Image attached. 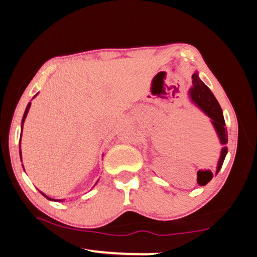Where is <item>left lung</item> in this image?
Wrapping results in <instances>:
<instances>
[{
	"instance_id": "8db88e82",
	"label": "left lung",
	"mask_w": 257,
	"mask_h": 257,
	"mask_svg": "<svg viewBox=\"0 0 257 257\" xmlns=\"http://www.w3.org/2000/svg\"><path fill=\"white\" fill-rule=\"evenodd\" d=\"M188 94L191 102H193L195 105L199 108V110L205 113L208 118L211 119V122L215 129L217 137L220 139L221 145H223L222 150H221L220 159L216 167L215 175H217L221 167H222L225 155L228 153V149L227 146H225V144L228 143V132H227V128H225L222 108H221L219 102L216 101L215 96L213 95L210 88H208V87L204 84L201 79H199L197 72H195L193 75V87L189 89ZM212 177H213V173L210 179L199 182V185L203 186L207 184V182L212 179Z\"/></svg>"
}]
</instances>
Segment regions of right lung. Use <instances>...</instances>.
Instances as JSON below:
<instances>
[{
  "label": "right lung",
  "mask_w": 257,
  "mask_h": 257,
  "mask_svg": "<svg viewBox=\"0 0 257 257\" xmlns=\"http://www.w3.org/2000/svg\"><path fill=\"white\" fill-rule=\"evenodd\" d=\"M37 95V94H36ZM36 95H35V96H36ZM34 96V97H35ZM30 104H32V103H28V105H27V107H26V111H25V113H24V116H23V121H21V133H23V128H24V122H25V119H26V116H27V114H28V111H29V107H30ZM21 135V134H20ZM20 143H21V136H20ZM19 149H20V146H19ZM20 160H21V149H20ZM96 184H97V182H96ZM96 184H95V185H96ZM41 193H42V191H41ZM42 195H43V196H45L47 199H50V201H54V199L53 198H50L49 196H46V195L44 194V193H42ZM59 201L60 202H62V201H61V199H59Z\"/></svg>",
  "instance_id": "1"
}]
</instances>
